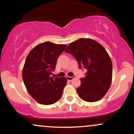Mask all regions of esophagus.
I'll list each match as a JSON object with an SVG mask.
<instances>
[{"mask_svg": "<svg viewBox=\"0 0 134 134\" xmlns=\"http://www.w3.org/2000/svg\"><path fill=\"white\" fill-rule=\"evenodd\" d=\"M66 78H67V81H72V79H74L75 78L74 76L73 77H70V76H66Z\"/></svg>", "mask_w": 134, "mask_h": 134, "instance_id": "34e87169", "label": "esophagus"}]
</instances>
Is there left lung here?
Returning a JSON list of instances; mask_svg holds the SVG:
<instances>
[{"instance_id": "left-lung-1", "label": "left lung", "mask_w": 134, "mask_h": 134, "mask_svg": "<svg viewBox=\"0 0 134 134\" xmlns=\"http://www.w3.org/2000/svg\"><path fill=\"white\" fill-rule=\"evenodd\" d=\"M77 61L80 69L87 70L81 78V84L77 88L81 99L95 102L103 97L111 86L112 62L101 44L90 38H81L72 42L65 50Z\"/></svg>"}]
</instances>
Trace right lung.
Here are the masks:
<instances>
[{
	"instance_id": "right-lung-1",
	"label": "right lung",
	"mask_w": 134,
	"mask_h": 134,
	"mask_svg": "<svg viewBox=\"0 0 134 134\" xmlns=\"http://www.w3.org/2000/svg\"><path fill=\"white\" fill-rule=\"evenodd\" d=\"M66 47V44L47 41L38 44L27 55L23 69V79L27 92L39 103L52 104L62 97L67 79L51 75L58 57Z\"/></svg>"
}]
</instances>
